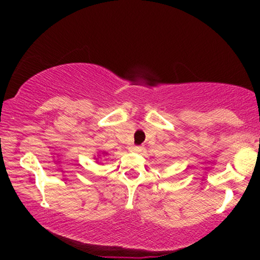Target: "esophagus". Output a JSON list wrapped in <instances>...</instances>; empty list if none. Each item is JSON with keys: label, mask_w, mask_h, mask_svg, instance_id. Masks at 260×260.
<instances>
[{"label": "esophagus", "mask_w": 260, "mask_h": 260, "mask_svg": "<svg viewBox=\"0 0 260 260\" xmlns=\"http://www.w3.org/2000/svg\"><path fill=\"white\" fill-rule=\"evenodd\" d=\"M142 148H143V147H142V145H134L133 150L134 151H140V150H142Z\"/></svg>", "instance_id": "1"}]
</instances>
